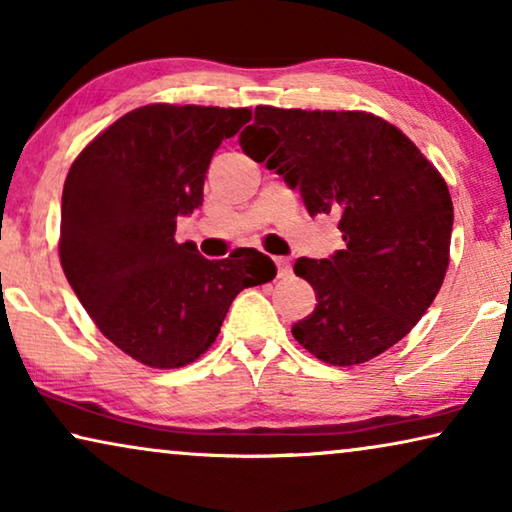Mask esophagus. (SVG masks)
<instances>
[{"mask_svg":"<svg viewBox=\"0 0 512 512\" xmlns=\"http://www.w3.org/2000/svg\"><path fill=\"white\" fill-rule=\"evenodd\" d=\"M274 263H277V272H279V277H286V274H291V258H286V256H277V258H274Z\"/></svg>","mask_w":512,"mask_h":512,"instance_id":"1","label":"esophagus"}]
</instances>
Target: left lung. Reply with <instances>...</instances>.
I'll return each instance as SVG.
<instances>
[{
  "mask_svg": "<svg viewBox=\"0 0 512 512\" xmlns=\"http://www.w3.org/2000/svg\"><path fill=\"white\" fill-rule=\"evenodd\" d=\"M240 145L300 189L311 217L339 214L346 247L295 261L318 305L293 337L314 358L351 367L409 335L450 263L453 201L432 161L365 110L258 106Z\"/></svg>",
  "mask_w": 512,
  "mask_h": 512,
  "instance_id": "obj_1",
  "label": "left lung"
}]
</instances>
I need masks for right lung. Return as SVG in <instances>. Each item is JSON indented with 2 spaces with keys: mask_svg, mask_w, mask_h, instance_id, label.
<instances>
[{
  "mask_svg": "<svg viewBox=\"0 0 512 512\" xmlns=\"http://www.w3.org/2000/svg\"><path fill=\"white\" fill-rule=\"evenodd\" d=\"M249 108L150 103L101 131L69 168L59 261L103 337L147 367L175 369L214 344L235 295L272 281L256 249L207 261L175 242L203 205L207 166Z\"/></svg>",
  "mask_w": 512,
  "mask_h": 512,
  "instance_id": "1",
  "label": "right lung"
}]
</instances>
